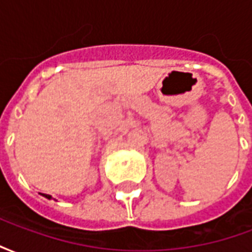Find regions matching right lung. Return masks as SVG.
<instances>
[{
	"label": "right lung",
	"mask_w": 252,
	"mask_h": 252,
	"mask_svg": "<svg viewBox=\"0 0 252 252\" xmlns=\"http://www.w3.org/2000/svg\"><path fill=\"white\" fill-rule=\"evenodd\" d=\"M43 195H44V197H46V198H48V200H50V198H51V195H50V194H43Z\"/></svg>",
	"instance_id": "right-lung-1"
}]
</instances>
